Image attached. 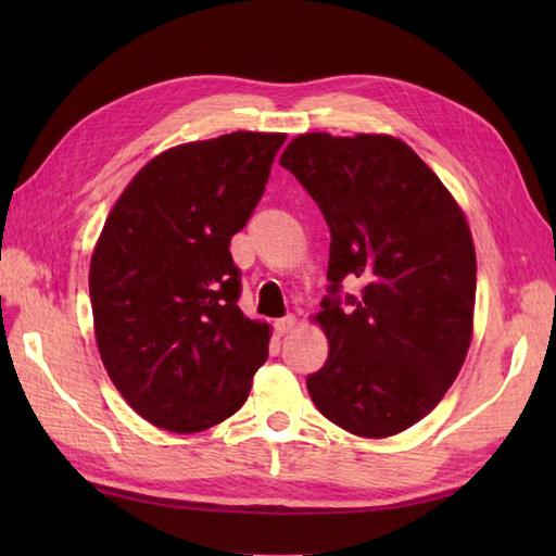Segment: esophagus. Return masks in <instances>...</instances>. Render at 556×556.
<instances>
[{
    "instance_id": "obj_1",
    "label": "esophagus",
    "mask_w": 556,
    "mask_h": 556,
    "mask_svg": "<svg viewBox=\"0 0 556 556\" xmlns=\"http://www.w3.org/2000/svg\"><path fill=\"white\" fill-rule=\"evenodd\" d=\"M296 327V317L293 315H287V317H281V320H277L275 323V332L279 334V337H285V334H289L291 329Z\"/></svg>"
}]
</instances>
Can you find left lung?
<instances>
[{
    "label": "left lung",
    "mask_w": 556,
    "mask_h": 556,
    "mask_svg": "<svg viewBox=\"0 0 556 556\" xmlns=\"http://www.w3.org/2000/svg\"><path fill=\"white\" fill-rule=\"evenodd\" d=\"M279 164L332 233V296L313 317L329 356L308 375L313 404L368 440L404 432L440 404L473 339L478 267L464 210L394 136L301 134ZM344 278L364 289L341 309Z\"/></svg>",
    "instance_id": "obj_1"
}]
</instances>
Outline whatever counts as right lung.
Segmentation results:
<instances>
[{
    "mask_svg": "<svg viewBox=\"0 0 556 556\" xmlns=\"http://www.w3.org/2000/svg\"><path fill=\"white\" fill-rule=\"evenodd\" d=\"M287 134L233 131L160 152L116 200L90 257L100 358L140 418L176 434L239 410L267 361L229 241L265 193Z\"/></svg>",
    "mask_w": 556,
    "mask_h": 556,
    "instance_id": "1",
    "label": "right lung"
}]
</instances>
